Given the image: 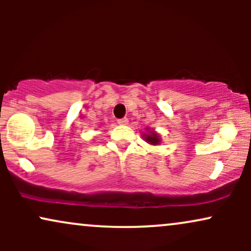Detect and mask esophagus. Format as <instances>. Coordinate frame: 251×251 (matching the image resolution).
Segmentation results:
<instances>
[{
    "label": "esophagus",
    "mask_w": 251,
    "mask_h": 251,
    "mask_svg": "<svg viewBox=\"0 0 251 251\" xmlns=\"http://www.w3.org/2000/svg\"><path fill=\"white\" fill-rule=\"evenodd\" d=\"M118 124H119V125H127L128 119H127V118H123V119L118 120Z\"/></svg>",
    "instance_id": "34e87169"
}]
</instances>
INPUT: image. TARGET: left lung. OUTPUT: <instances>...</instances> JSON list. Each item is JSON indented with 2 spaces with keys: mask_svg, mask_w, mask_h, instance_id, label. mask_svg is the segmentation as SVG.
<instances>
[{
  "mask_svg": "<svg viewBox=\"0 0 251 251\" xmlns=\"http://www.w3.org/2000/svg\"><path fill=\"white\" fill-rule=\"evenodd\" d=\"M144 140L149 143L150 145H159L162 142L160 135L154 131V129H150V127H146V133H143Z\"/></svg>",
  "mask_w": 251,
  "mask_h": 251,
  "instance_id": "obj_1",
  "label": "left lung"
}]
</instances>
